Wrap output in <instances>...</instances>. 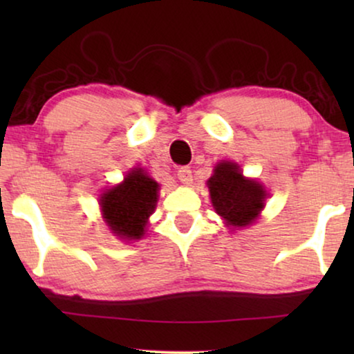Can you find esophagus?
<instances>
[{
  "mask_svg": "<svg viewBox=\"0 0 354 354\" xmlns=\"http://www.w3.org/2000/svg\"><path fill=\"white\" fill-rule=\"evenodd\" d=\"M177 177L178 180H180L182 183H185V185H190L192 180H193V176H192V169L188 166H183L177 171Z\"/></svg>",
  "mask_w": 354,
  "mask_h": 354,
  "instance_id": "obj_1",
  "label": "esophagus"
}]
</instances>
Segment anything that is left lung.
Masks as SVG:
<instances>
[{"instance_id": "left-lung-1", "label": "left lung", "mask_w": 354, "mask_h": 354, "mask_svg": "<svg viewBox=\"0 0 354 354\" xmlns=\"http://www.w3.org/2000/svg\"><path fill=\"white\" fill-rule=\"evenodd\" d=\"M216 212L232 227H246L256 219L268 193L256 180L241 176L235 162L217 164L214 176L207 180Z\"/></svg>"}]
</instances>
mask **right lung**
I'll return each instance as SVG.
<instances>
[{"instance_id":"1","label":"right lung","mask_w":354,"mask_h":354,"mask_svg":"<svg viewBox=\"0 0 354 354\" xmlns=\"http://www.w3.org/2000/svg\"><path fill=\"white\" fill-rule=\"evenodd\" d=\"M158 201V183L142 169H135L120 185L101 196L106 224L120 239L135 240L145 234V225Z\"/></svg>"}]
</instances>
